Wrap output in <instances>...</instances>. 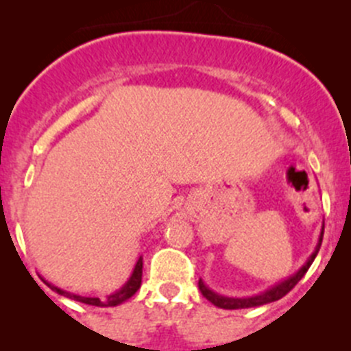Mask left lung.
<instances>
[{
    "mask_svg": "<svg viewBox=\"0 0 351 351\" xmlns=\"http://www.w3.org/2000/svg\"><path fill=\"white\" fill-rule=\"evenodd\" d=\"M322 237H324V231H322V234H320V240H318L317 249H315V252L311 254L310 259L306 261V265H304L300 271L295 273V275H292L291 278H287L285 282H282V284L275 285V287L269 289V291L263 292V294L254 295V298H242V300H240V298H224V295L215 294V292H212L210 289L205 287V284L202 280H198V289H200L202 295H204L205 300H208L212 304H215V306L224 308V310H239V308L261 306V304H268V303H273V301H278L280 298H284L287 292H291L292 289L295 287V284H298V282L303 278L304 273L308 271V268L311 266L313 259L317 257L318 249H320V245H322Z\"/></svg>",
    "mask_w": 351,
    "mask_h": 351,
    "instance_id": "8db88e82",
    "label": "left lung"
}]
</instances>
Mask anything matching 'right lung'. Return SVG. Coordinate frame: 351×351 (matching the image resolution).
<instances>
[{
	"instance_id": "add662e5",
	"label": "right lung",
	"mask_w": 351,
	"mask_h": 351,
	"mask_svg": "<svg viewBox=\"0 0 351 351\" xmlns=\"http://www.w3.org/2000/svg\"><path fill=\"white\" fill-rule=\"evenodd\" d=\"M141 280H143V259H139L136 265V268H134V273H132L130 280L127 282V284L123 285V287L120 289L118 292H114V294L108 295L106 300H99V298H82V295H76V294H69V292H64L60 291V289L57 287H50L53 289L56 292H59V294L62 295H67V298H73V300L76 301H82V303L85 304H92V306H117V304L123 303V301H127L128 298H132V295L136 294L137 289L141 287Z\"/></svg>"
}]
</instances>
